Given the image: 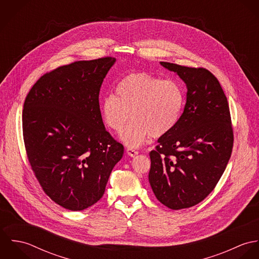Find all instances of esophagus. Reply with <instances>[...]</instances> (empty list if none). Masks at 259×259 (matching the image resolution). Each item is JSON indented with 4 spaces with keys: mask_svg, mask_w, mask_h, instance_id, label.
Listing matches in <instances>:
<instances>
[{
    "mask_svg": "<svg viewBox=\"0 0 259 259\" xmlns=\"http://www.w3.org/2000/svg\"><path fill=\"white\" fill-rule=\"evenodd\" d=\"M126 153H127L130 156L135 157L136 155H138V154H139V151H138V150H136L135 148H126Z\"/></svg>",
    "mask_w": 259,
    "mask_h": 259,
    "instance_id": "1",
    "label": "esophagus"
}]
</instances>
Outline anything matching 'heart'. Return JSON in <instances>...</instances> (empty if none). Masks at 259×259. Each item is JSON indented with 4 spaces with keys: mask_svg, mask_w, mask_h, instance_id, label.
I'll use <instances>...</instances> for the list:
<instances>
[{
    "mask_svg": "<svg viewBox=\"0 0 259 259\" xmlns=\"http://www.w3.org/2000/svg\"><path fill=\"white\" fill-rule=\"evenodd\" d=\"M184 91L179 82L148 73H132L116 85L101 105L106 124L121 132L120 140L128 148L140 147L150 136H165L177 124L184 107Z\"/></svg>",
    "mask_w": 259,
    "mask_h": 259,
    "instance_id": "heart-1",
    "label": "heart"
}]
</instances>
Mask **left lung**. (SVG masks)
Here are the masks:
<instances>
[{
	"instance_id": "left-lung-1",
	"label": "left lung",
	"mask_w": 259,
	"mask_h": 259,
	"mask_svg": "<svg viewBox=\"0 0 259 259\" xmlns=\"http://www.w3.org/2000/svg\"><path fill=\"white\" fill-rule=\"evenodd\" d=\"M187 88L177 124L149 152L148 181L156 198L170 209L191 207L218 185L230 158L233 130L219 79L203 68L160 62Z\"/></svg>"
}]
</instances>
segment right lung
<instances>
[{"mask_svg":"<svg viewBox=\"0 0 259 259\" xmlns=\"http://www.w3.org/2000/svg\"><path fill=\"white\" fill-rule=\"evenodd\" d=\"M115 59L77 61L41 75L23 110L31 167L45 193L77 211L99 201L123 146L106 130L99 95Z\"/></svg>","mask_w":259,"mask_h":259,"instance_id":"obj_1","label":"right lung"}]
</instances>
